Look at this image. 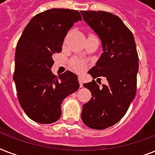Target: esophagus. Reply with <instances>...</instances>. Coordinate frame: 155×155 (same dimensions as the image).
Returning <instances> with one entry per match:
<instances>
[{"label": "esophagus", "mask_w": 155, "mask_h": 155, "mask_svg": "<svg viewBox=\"0 0 155 155\" xmlns=\"http://www.w3.org/2000/svg\"><path fill=\"white\" fill-rule=\"evenodd\" d=\"M78 80H79V82H80V87H83V80H82V78H81V76H79V77H78Z\"/></svg>", "instance_id": "1"}]
</instances>
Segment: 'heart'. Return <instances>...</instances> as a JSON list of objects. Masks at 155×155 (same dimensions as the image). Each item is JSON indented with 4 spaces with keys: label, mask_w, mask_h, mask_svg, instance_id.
<instances>
[{
    "label": "heart",
    "mask_w": 155,
    "mask_h": 155,
    "mask_svg": "<svg viewBox=\"0 0 155 155\" xmlns=\"http://www.w3.org/2000/svg\"><path fill=\"white\" fill-rule=\"evenodd\" d=\"M71 67L74 70L77 71H81L85 68V63L82 61L74 59L71 62Z\"/></svg>",
    "instance_id": "obj_1"
}]
</instances>
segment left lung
I'll use <instances>...</instances> for the list:
<instances>
[{
  "instance_id": "left-lung-1",
  "label": "left lung",
  "mask_w": 155,
  "mask_h": 155,
  "mask_svg": "<svg viewBox=\"0 0 155 155\" xmlns=\"http://www.w3.org/2000/svg\"><path fill=\"white\" fill-rule=\"evenodd\" d=\"M80 13L99 37L103 51L88 74L108 80L102 87L95 80L84 84L92 97L83 105L81 119L87 127L104 130L117 123L134 99L138 56L132 32L117 16L104 11Z\"/></svg>"
}]
</instances>
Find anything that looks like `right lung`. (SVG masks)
I'll use <instances>...</instances> for the list:
<instances>
[{"label":"right lung","instance_id":"right-lung-1","mask_svg":"<svg viewBox=\"0 0 155 155\" xmlns=\"http://www.w3.org/2000/svg\"><path fill=\"white\" fill-rule=\"evenodd\" d=\"M81 20L77 10L51 8L35 15L18 41L13 80L21 108L36 122L57 121L63 101L80 87L75 73L67 71L57 77L51 68L54 54L62 51L68 32Z\"/></svg>","mask_w":155,"mask_h":155}]
</instances>
